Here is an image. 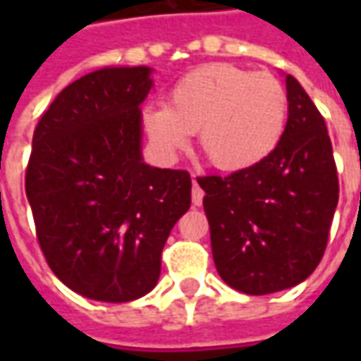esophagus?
Masks as SVG:
<instances>
[{
	"label": "esophagus",
	"instance_id": "34e87169",
	"mask_svg": "<svg viewBox=\"0 0 361 361\" xmlns=\"http://www.w3.org/2000/svg\"><path fill=\"white\" fill-rule=\"evenodd\" d=\"M203 197H204L203 189L199 188V183H197V180L193 178V188H191V201H193V204H195V207H201V204H203Z\"/></svg>",
	"mask_w": 361,
	"mask_h": 361
}]
</instances>
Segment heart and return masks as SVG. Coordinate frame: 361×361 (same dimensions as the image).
I'll use <instances>...</instances> for the list:
<instances>
[{
    "mask_svg": "<svg viewBox=\"0 0 361 361\" xmlns=\"http://www.w3.org/2000/svg\"><path fill=\"white\" fill-rule=\"evenodd\" d=\"M288 118L282 82L232 63H207L183 75L168 106H149L142 127L152 149L176 160L199 131V149L219 170L240 172L276 149Z\"/></svg>",
    "mask_w": 361,
    "mask_h": 361,
    "instance_id": "b5f03b06",
    "label": "heart"
}]
</instances>
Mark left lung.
Listing matches in <instances>:
<instances>
[{"label": "left lung", "instance_id": "1", "mask_svg": "<svg viewBox=\"0 0 361 361\" xmlns=\"http://www.w3.org/2000/svg\"><path fill=\"white\" fill-rule=\"evenodd\" d=\"M286 96L284 133L263 162L197 178L216 271L228 286L250 295L292 288L317 269L338 203L325 119L292 75Z\"/></svg>", "mask_w": 361, "mask_h": 361}]
</instances>
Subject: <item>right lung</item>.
Segmentation results:
<instances>
[{
  "label": "right lung",
  "instance_id": "right-lung-1",
  "mask_svg": "<svg viewBox=\"0 0 361 361\" xmlns=\"http://www.w3.org/2000/svg\"><path fill=\"white\" fill-rule=\"evenodd\" d=\"M150 67H104L61 90L32 137L25 189L44 257L67 288L98 302L149 294L191 176L142 162Z\"/></svg>",
  "mask_w": 361,
  "mask_h": 361
}]
</instances>
